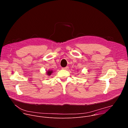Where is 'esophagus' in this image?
Returning <instances> with one entry per match:
<instances>
[{"label":"esophagus","mask_w":128,"mask_h":128,"mask_svg":"<svg viewBox=\"0 0 128 128\" xmlns=\"http://www.w3.org/2000/svg\"><path fill=\"white\" fill-rule=\"evenodd\" d=\"M68 68V66H66V67H63V68H62V69H64V70H66V69H67Z\"/></svg>","instance_id":"esophagus-1"}]
</instances>
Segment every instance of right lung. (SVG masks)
I'll list each match as a JSON object with an SVG mask.
<instances>
[{
  "mask_svg": "<svg viewBox=\"0 0 128 128\" xmlns=\"http://www.w3.org/2000/svg\"><path fill=\"white\" fill-rule=\"evenodd\" d=\"M52 71H48V72H47V74L48 75V76H50V74H52Z\"/></svg>",
  "mask_w": 128,
  "mask_h": 128,
  "instance_id": "1",
  "label": "right lung"
}]
</instances>
